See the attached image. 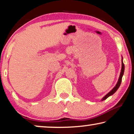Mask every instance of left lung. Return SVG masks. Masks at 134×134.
Returning <instances> with one entry per match:
<instances>
[{
  "label": "left lung",
  "mask_w": 134,
  "mask_h": 134,
  "mask_svg": "<svg viewBox=\"0 0 134 134\" xmlns=\"http://www.w3.org/2000/svg\"><path fill=\"white\" fill-rule=\"evenodd\" d=\"M124 65L123 63V62H122V66H121V72H120V77H119V79H118V81L117 82L116 85H115V87L113 88L110 91V92L108 93L105 95V96L101 100H104L107 99V98H109L110 96H111L113 94H114V93L116 92L117 91V90L118 89V88L120 87V86L121 85V80H122V77L123 76L124 74Z\"/></svg>",
  "instance_id": "left-lung-1"
}]
</instances>
